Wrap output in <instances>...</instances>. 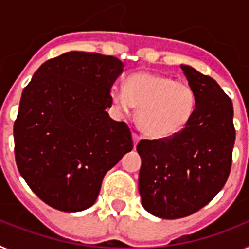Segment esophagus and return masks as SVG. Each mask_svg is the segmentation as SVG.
<instances>
[{"label": "esophagus", "mask_w": 249, "mask_h": 249, "mask_svg": "<svg viewBox=\"0 0 249 249\" xmlns=\"http://www.w3.org/2000/svg\"><path fill=\"white\" fill-rule=\"evenodd\" d=\"M132 137H133V145H135V147H136V145H137V143H139V141H140V139H141V136H140L139 133L133 132Z\"/></svg>", "instance_id": "34e87169"}]
</instances>
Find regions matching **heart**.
Wrapping results in <instances>:
<instances>
[{"label":"heart","mask_w":249,"mask_h":249,"mask_svg":"<svg viewBox=\"0 0 249 249\" xmlns=\"http://www.w3.org/2000/svg\"><path fill=\"white\" fill-rule=\"evenodd\" d=\"M112 99L122 110L139 108L140 128L153 139H170L182 132L194 118L197 106L190 84L147 71L128 76L124 89L112 90Z\"/></svg>","instance_id":"obj_1"}]
</instances>
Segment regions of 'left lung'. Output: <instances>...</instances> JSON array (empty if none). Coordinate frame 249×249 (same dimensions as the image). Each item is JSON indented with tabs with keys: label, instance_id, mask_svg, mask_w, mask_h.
<instances>
[{
	"label": "left lung",
	"instance_id": "8db88e82",
	"mask_svg": "<svg viewBox=\"0 0 249 249\" xmlns=\"http://www.w3.org/2000/svg\"><path fill=\"white\" fill-rule=\"evenodd\" d=\"M180 67L196 94L194 118L177 136L137 143L141 202L161 219L192 215L219 194L231 173L235 141L231 98L213 77Z\"/></svg>",
	"mask_w": 249,
	"mask_h": 249
}]
</instances>
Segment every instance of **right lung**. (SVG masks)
Listing matches in <instances>:
<instances>
[{
  "label": "right lung",
  "mask_w": 249,
  "mask_h": 249,
  "mask_svg": "<svg viewBox=\"0 0 249 249\" xmlns=\"http://www.w3.org/2000/svg\"><path fill=\"white\" fill-rule=\"evenodd\" d=\"M123 66L113 55L67 52L43 63L22 91L14 124L16 165L55 210L91 206L107 172L133 149L127 123L106 112Z\"/></svg>",
  "instance_id": "1"
}]
</instances>
